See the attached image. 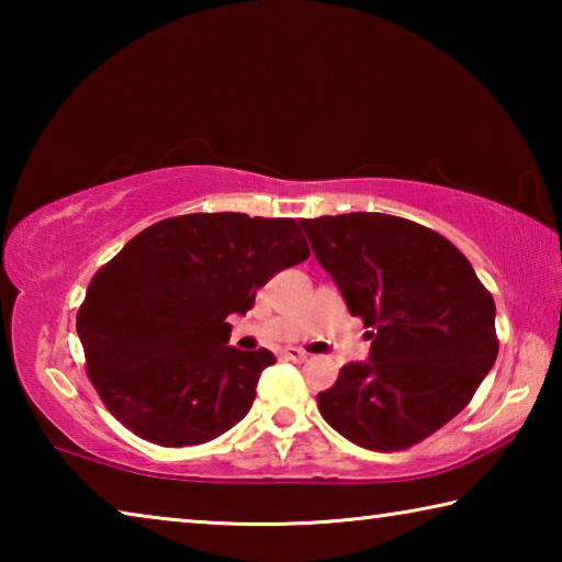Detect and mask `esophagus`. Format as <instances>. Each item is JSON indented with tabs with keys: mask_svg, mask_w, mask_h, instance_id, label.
I'll return each mask as SVG.
<instances>
[{
	"mask_svg": "<svg viewBox=\"0 0 562 562\" xmlns=\"http://www.w3.org/2000/svg\"><path fill=\"white\" fill-rule=\"evenodd\" d=\"M282 357L284 359H292V361H307V351H304V349H297V347H288V349H284L282 351Z\"/></svg>",
	"mask_w": 562,
	"mask_h": 562,
	"instance_id": "34e87169",
	"label": "esophagus"
}]
</instances>
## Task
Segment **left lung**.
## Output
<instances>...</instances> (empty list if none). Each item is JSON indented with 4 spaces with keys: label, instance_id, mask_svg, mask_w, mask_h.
Wrapping results in <instances>:
<instances>
[{
    "label": "left lung",
    "instance_id": "left-lung-1",
    "mask_svg": "<svg viewBox=\"0 0 562 562\" xmlns=\"http://www.w3.org/2000/svg\"><path fill=\"white\" fill-rule=\"evenodd\" d=\"M315 258L364 319L367 361L317 394L331 429L369 451H402L471 402L498 357L496 302L471 262L429 227L384 213L300 221Z\"/></svg>",
    "mask_w": 562,
    "mask_h": 562
}]
</instances>
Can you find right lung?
Masks as SVG:
<instances>
[{
  "label": "right lung",
  "instance_id": "obj_1",
  "mask_svg": "<svg viewBox=\"0 0 562 562\" xmlns=\"http://www.w3.org/2000/svg\"><path fill=\"white\" fill-rule=\"evenodd\" d=\"M310 258L292 217L190 213L146 227L93 274L76 331L109 412L158 446L213 441L255 402L268 349L227 345L272 274Z\"/></svg>",
  "mask_w": 562,
  "mask_h": 562
}]
</instances>
